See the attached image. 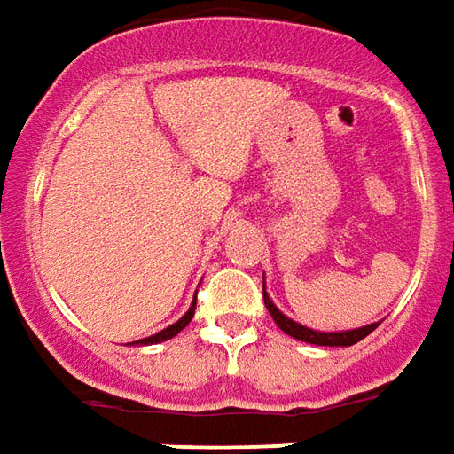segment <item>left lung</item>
Wrapping results in <instances>:
<instances>
[{
    "mask_svg": "<svg viewBox=\"0 0 454 454\" xmlns=\"http://www.w3.org/2000/svg\"><path fill=\"white\" fill-rule=\"evenodd\" d=\"M263 305H266V310L271 313L273 323L278 325L281 330H284L286 335L295 337V340H301V342H310V345H320V347H349L356 345L359 340H364L369 333H374L379 323L364 325V327H356V330H345V333H317V330H310V327H305V325L295 323L291 317H286L273 301L266 294V286H263Z\"/></svg>",
    "mask_w": 454,
    "mask_h": 454,
    "instance_id": "left-lung-1",
    "label": "left lung"
}]
</instances>
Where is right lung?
Returning <instances> with one entry per match:
<instances>
[{"instance_id": "add662e5", "label": "right lung", "mask_w": 454, "mask_h": 454, "mask_svg": "<svg viewBox=\"0 0 454 454\" xmlns=\"http://www.w3.org/2000/svg\"><path fill=\"white\" fill-rule=\"evenodd\" d=\"M192 315H195V301H192V305H191V308H188V313L183 315L178 323L168 325L166 330H160V333H156V335H151V337H144V340H137V342H131V345H156V342H166V340H170V337L178 335L183 327L191 323Z\"/></svg>"}]
</instances>
